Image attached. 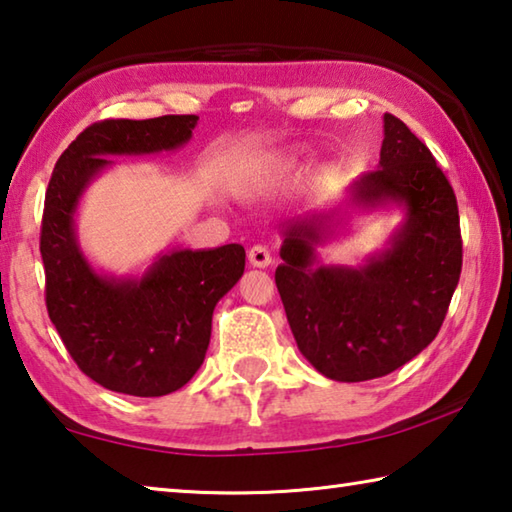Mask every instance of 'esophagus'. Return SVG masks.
I'll return each mask as SVG.
<instances>
[{
	"label": "esophagus",
	"mask_w": 512,
	"mask_h": 512,
	"mask_svg": "<svg viewBox=\"0 0 512 512\" xmlns=\"http://www.w3.org/2000/svg\"><path fill=\"white\" fill-rule=\"evenodd\" d=\"M248 259H250V264H253L255 268H266V266H271V262H273L271 250H268L262 244H257V246H253V248L248 250Z\"/></svg>",
	"instance_id": "obj_1"
}]
</instances>
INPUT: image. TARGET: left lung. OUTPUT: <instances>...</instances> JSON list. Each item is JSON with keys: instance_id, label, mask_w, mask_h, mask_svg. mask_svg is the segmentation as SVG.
Instances as JSON below:
<instances>
[{"instance_id": "left-lung-1", "label": "left lung", "mask_w": 512, "mask_h": 512, "mask_svg": "<svg viewBox=\"0 0 512 512\" xmlns=\"http://www.w3.org/2000/svg\"><path fill=\"white\" fill-rule=\"evenodd\" d=\"M376 170L349 185L360 208L398 203L405 224L365 266H322L327 221L284 228L275 284L297 349L322 376L360 383L392 374L436 338L459 284L463 246L457 197L425 143L385 114Z\"/></svg>"}]
</instances>
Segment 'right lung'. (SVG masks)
Instances as JSON below:
<instances>
[{
	"label": "right lung",
	"instance_id": "obj_1",
	"mask_svg": "<svg viewBox=\"0 0 512 512\" xmlns=\"http://www.w3.org/2000/svg\"><path fill=\"white\" fill-rule=\"evenodd\" d=\"M199 116L109 118L89 125L55 163L44 197L40 253L46 311L82 374L111 392L165 396L197 374L212 311L244 275L246 250H172L143 277L96 273L73 228L87 185L111 154H154L190 141Z\"/></svg>",
	"mask_w": 512,
	"mask_h": 512
}]
</instances>
